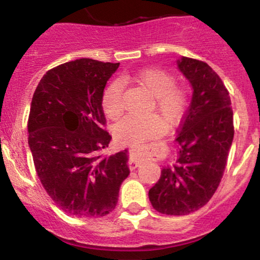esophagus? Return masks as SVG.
Instances as JSON below:
<instances>
[{"mask_svg":"<svg viewBox=\"0 0 260 260\" xmlns=\"http://www.w3.org/2000/svg\"><path fill=\"white\" fill-rule=\"evenodd\" d=\"M128 165H129V169L131 170L137 169L139 166V160L137 159L136 155H134V153H132V157H131V159H129V162H128Z\"/></svg>","mask_w":260,"mask_h":260,"instance_id":"34e87169","label":"esophagus"}]
</instances>
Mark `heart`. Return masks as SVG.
Here are the masks:
<instances>
[{
  "label": "heart",
  "instance_id": "heart-1",
  "mask_svg": "<svg viewBox=\"0 0 260 260\" xmlns=\"http://www.w3.org/2000/svg\"><path fill=\"white\" fill-rule=\"evenodd\" d=\"M128 78L144 86L153 96L151 110L169 126L177 123L186 111L188 94L183 86L176 85L174 74L159 67L140 70ZM123 88L121 79H113L103 95V106L106 115L116 120L123 112ZM165 131L156 116L128 115L118 122L115 136L118 142L131 147H140L149 139L156 138Z\"/></svg>",
  "mask_w": 260,
  "mask_h": 260
}]
</instances>
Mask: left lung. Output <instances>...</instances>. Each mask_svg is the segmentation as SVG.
Instances as JSON below:
<instances>
[{
    "label": "left lung",
    "instance_id": "obj_1",
    "mask_svg": "<svg viewBox=\"0 0 260 260\" xmlns=\"http://www.w3.org/2000/svg\"><path fill=\"white\" fill-rule=\"evenodd\" d=\"M177 67L193 94L176 143L177 160L161 170L149 189L155 210L187 215L204 207L219 187L234 140V112L228 89L210 66L181 56Z\"/></svg>",
    "mask_w": 260,
    "mask_h": 260
}]
</instances>
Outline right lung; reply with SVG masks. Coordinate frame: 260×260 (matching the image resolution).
<instances>
[{
	"mask_svg": "<svg viewBox=\"0 0 260 260\" xmlns=\"http://www.w3.org/2000/svg\"><path fill=\"white\" fill-rule=\"evenodd\" d=\"M120 63L80 58L47 71L32 95L28 143L38 177L66 214L105 216L129 175L128 150L103 154V95Z\"/></svg>",
	"mask_w": 260,
	"mask_h": 260,
	"instance_id": "obj_1",
	"label": "right lung"
}]
</instances>
